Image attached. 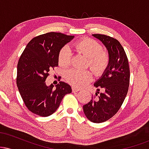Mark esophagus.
I'll list each match as a JSON object with an SVG mask.
<instances>
[{
	"mask_svg": "<svg viewBox=\"0 0 149 149\" xmlns=\"http://www.w3.org/2000/svg\"><path fill=\"white\" fill-rule=\"evenodd\" d=\"M80 89L79 88H77L76 87H72V92H76L78 91H79Z\"/></svg>",
	"mask_w": 149,
	"mask_h": 149,
	"instance_id": "obj_1",
	"label": "esophagus"
}]
</instances>
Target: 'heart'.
I'll use <instances>...</instances> for the list:
<instances>
[{"label":"heart","mask_w":149,"mask_h":149,"mask_svg":"<svg viewBox=\"0 0 149 149\" xmlns=\"http://www.w3.org/2000/svg\"><path fill=\"white\" fill-rule=\"evenodd\" d=\"M77 53L87 57L85 67H90L97 76L105 72L110 64V57L107 51L102 49V46L96 40L91 38H83L74 42L73 45ZM58 61L60 66L67 67L71 64V54L66 47H63L58 54ZM66 80L71 85L82 87L92 78L90 70L70 69L65 73Z\"/></svg>","instance_id":"heart-1"}]
</instances>
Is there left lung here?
<instances>
[{
	"label": "left lung",
	"mask_w": 149,
	"mask_h": 149,
	"mask_svg": "<svg viewBox=\"0 0 149 149\" xmlns=\"http://www.w3.org/2000/svg\"><path fill=\"white\" fill-rule=\"evenodd\" d=\"M92 36L106 46L110 57L109 67L95 83L98 92L83 106V111L89 120L100 123L116 115L122 106L128 92L130 72L126 53L117 39L103 34Z\"/></svg>",
	"instance_id": "1"
}]
</instances>
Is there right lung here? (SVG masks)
<instances>
[{
  "instance_id": "right-lung-1",
  "label": "right lung",
  "mask_w": 149,
  "mask_h": 149,
  "mask_svg": "<svg viewBox=\"0 0 149 149\" xmlns=\"http://www.w3.org/2000/svg\"><path fill=\"white\" fill-rule=\"evenodd\" d=\"M73 36L49 32L34 37L22 52L17 64V85L27 109L42 117L56 111L66 94L71 92L69 84L60 81L54 88L47 86L49 70L58 66V54Z\"/></svg>"
}]
</instances>
